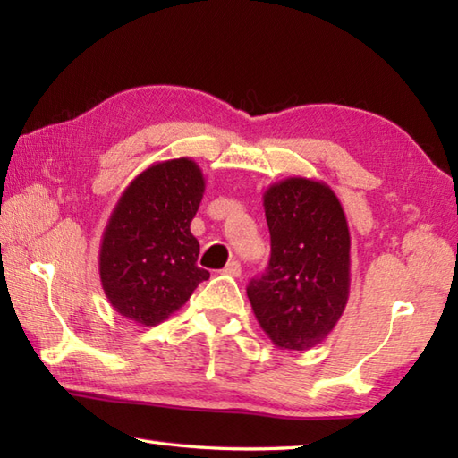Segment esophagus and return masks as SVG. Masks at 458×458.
<instances>
[{
  "mask_svg": "<svg viewBox=\"0 0 458 458\" xmlns=\"http://www.w3.org/2000/svg\"><path fill=\"white\" fill-rule=\"evenodd\" d=\"M222 274L232 276V277H240V274H242V267H240L238 261H230V264L222 269Z\"/></svg>",
  "mask_w": 458,
  "mask_h": 458,
  "instance_id": "obj_1",
  "label": "esophagus"
}]
</instances>
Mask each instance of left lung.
I'll list each match as a JSON object with an SVG mask.
<instances>
[{
    "label": "left lung",
    "instance_id": "left-lung-1",
    "mask_svg": "<svg viewBox=\"0 0 458 458\" xmlns=\"http://www.w3.org/2000/svg\"><path fill=\"white\" fill-rule=\"evenodd\" d=\"M271 258L248 285L259 327L281 350H309L343 317L350 291V232L328 184L289 177L264 192Z\"/></svg>",
    "mask_w": 458,
    "mask_h": 458
}]
</instances>
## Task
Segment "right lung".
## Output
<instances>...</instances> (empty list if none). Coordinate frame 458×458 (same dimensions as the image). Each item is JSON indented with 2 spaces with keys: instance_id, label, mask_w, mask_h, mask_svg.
<instances>
[{
  "instance_id": "obj_1",
  "label": "right lung",
  "mask_w": 458,
  "mask_h": 458,
  "mask_svg": "<svg viewBox=\"0 0 458 458\" xmlns=\"http://www.w3.org/2000/svg\"><path fill=\"white\" fill-rule=\"evenodd\" d=\"M204 174L189 157L151 165L115 204L100 244V281L112 307L141 327H155L187 303L210 274L197 266L191 222Z\"/></svg>"
}]
</instances>
